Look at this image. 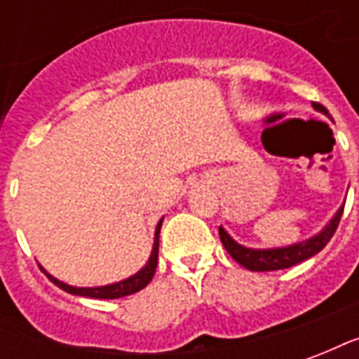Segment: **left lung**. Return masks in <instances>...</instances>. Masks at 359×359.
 Returning a JSON list of instances; mask_svg holds the SVG:
<instances>
[{"instance_id":"obj_1","label":"left lung","mask_w":359,"mask_h":359,"mask_svg":"<svg viewBox=\"0 0 359 359\" xmlns=\"http://www.w3.org/2000/svg\"><path fill=\"white\" fill-rule=\"evenodd\" d=\"M313 109L323 113L325 117L331 118L329 111L325 109L321 103H313ZM344 211V203L340 205L337 213L332 215L331 221L313 236H309L306 241L294 242L288 246H275V248H248L244 244H238L234 241L231 234L226 233L223 226H219V236L225 250L231 254L234 262H238L242 267H246L250 271H277V269H288L296 264L306 262L311 256L319 254L321 250L327 246V242L331 241L332 234L339 226V221L342 217Z\"/></svg>"}]
</instances>
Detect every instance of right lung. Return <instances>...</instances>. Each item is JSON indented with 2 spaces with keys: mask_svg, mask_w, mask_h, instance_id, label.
Segmentation results:
<instances>
[{
  "mask_svg": "<svg viewBox=\"0 0 359 359\" xmlns=\"http://www.w3.org/2000/svg\"><path fill=\"white\" fill-rule=\"evenodd\" d=\"M161 223H163V217L159 219V223L156 226V233H154V246H151V254H149L148 262L142 267L140 271H136L130 277L123 278V280H117V283H111V285H102V286H73L67 285L63 280H59L53 275H50L48 271H42L46 273V277L50 278L51 283L55 286H59L61 290H65L69 294H74V296H86V298H100V300H113V298H123V296H128V294H134L146 288L148 283L154 278V273H156L157 267V254H159V231H161Z\"/></svg>",
  "mask_w": 359,
  "mask_h": 359,
  "instance_id": "1",
  "label": "right lung"
}]
</instances>
